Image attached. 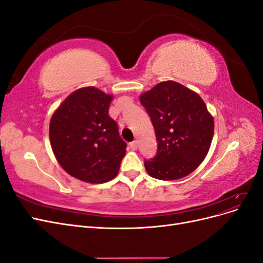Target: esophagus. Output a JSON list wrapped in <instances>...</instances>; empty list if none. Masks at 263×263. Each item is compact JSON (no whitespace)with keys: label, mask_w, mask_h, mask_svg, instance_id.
I'll use <instances>...</instances> for the list:
<instances>
[{"label":"esophagus","mask_w":263,"mask_h":263,"mask_svg":"<svg viewBox=\"0 0 263 263\" xmlns=\"http://www.w3.org/2000/svg\"><path fill=\"white\" fill-rule=\"evenodd\" d=\"M137 147H138V142H137L136 140L130 142V144H129V148H130L132 150H137Z\"/></svg>","instance_id":"obj_1"}]
</instances>
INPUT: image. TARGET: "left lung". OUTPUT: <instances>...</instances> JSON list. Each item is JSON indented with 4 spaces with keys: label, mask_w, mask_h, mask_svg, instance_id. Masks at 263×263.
Segmentation results:
<instances>
[{
    "label": "left lung",
    "mask_w": 263,
    "mask_h": 263,
    "mask_svg": "<svg viewBox=\"0 0 263 263\" xmlns=\"http://www.w3.org/2000/svg\"><path fill=\"white\" fill-rule=\"evenodd\" d=\"M155 127L157 155L145 161L150 177L182 179L200 165L210 150L214 118L196 92L176 81H163L140 94Z\"/></svg>",
    "instance_id": "obj_1"
}]
</instances>
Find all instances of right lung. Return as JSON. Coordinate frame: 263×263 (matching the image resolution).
<instances>
[{"label":"right lung","instance_id":"obj_1","mask_svg":"<svg viewBox=\"0 0 263 263\" xmlns=\"http://www.w3.org/2000/svg\"><path fill=\"white\" fill-rule=\"evenodd\" d=\"M112 100V94L85 86L68 95L53 112L50 145L58 163L71 177L104 183L117 176L126 142L108 115Z\"/></svg>","mask_w":263,"mask_h":263}]
</instances>
